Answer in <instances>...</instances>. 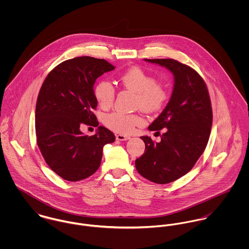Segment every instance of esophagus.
Instances as JSON below:
<instances>
[{"mask_svg": "<svg viewBox=\"0 0 249 249\" xmlns=\"http://www.w3.org/2000/svg\"><path fill=\"white\" fill-rule=\"evenodd\" d=\"M116 139H117L118 141H126V140H129L130 137L125 136V135H123V134H118V135H116Z\"/></svg>", "mask_w": 249, "mask_h": 249, "instance_id": "34e87169", "label": "esophagus"}]
</instances>
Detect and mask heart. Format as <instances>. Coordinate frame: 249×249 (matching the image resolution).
<instances>
[{"instance_id": "b5f03b06", "label": "heart", "mask_w": 249, "mask_h": 249, "mask_svg": "<svg viewBox=\"0 0 249 249\" xmlns=\"http://www.w3.org/2000/svg\"><path fill=\"white\" fill-rule=\"evenodd\" d=\"M120 81L124 87L136 93V107H141L144 111H158L168 101L169 93L166 86L139 67H132L124 71L120 76ZM94 96L100 107L108 109L113 106L115 100V88L110 81L101 79L94 87ZM104 123L114 132L129 135L135 131L137 126L142 125L143 118L138 113L113 112L105 116Z\"/></svg>"}]
</instances>
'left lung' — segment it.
<instances>
[{
  "instance_id": "8db88e82",
  "label": "left lung",
  "mask_w": 249,
  "mask_h": 249,
  "mask_svg": "<svg viewBox=\"0 0 249 249\" xmlns=\"http://www.w3.org/2000/svg\"><path fill=\"white\" fill-rule=\"evenodd\" d=\"M145 60L172 71L175 87L169 104L148 126L156 133L164 128L161 142L141 137L145 148L135 167L142 178L167 184L189 173L203 153L213 122L211 100L204 79L192 67L171 58Z\"/></svg>"
}]
</instances>
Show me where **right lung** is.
Masks as SVG:
<instances>
[{"mask_svg":"<svg viewBox=\"0 0 249 249\" xmlns=\"http://www.w3.org/2000/svg\"><path fill=\"white\" fill-rule=\"evenodd\" d=\"M115 67L105 59L80 56L65 60L45 78L36 108V141L48 166L67 181L89 178L101 166L105 144L115 135L99 126L84 135L82 124L98 126L94 114L96 79Z\"/></svg>","mask_w":249,"mask_h":249,"instance_id":"1","label":"right lung"}]
</instances>
